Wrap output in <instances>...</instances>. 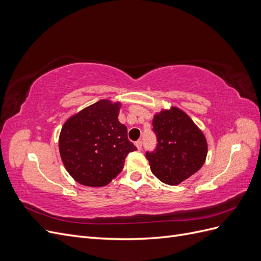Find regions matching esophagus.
I'll return each mask as SVG.
<instances>
[{
    "label": "esophagus",
    "instance_id": "1",
    "mask_svg": "<svg viewBox=\"0 0 261 261\" xmlns=\"http://www.w3.org/2000/svg\"><path fill=\"white\" fill-rule=\"evenodd\" d=\"M135 145H136L137 149H138V150H140L141 148H143V141H141V140H137L136 143H135Z\"/></svg>",
    "mask_w": 261,
    "mask_h": 261
}]
</instances>
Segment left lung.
Segmentation results:
<instances>
[{"mask_svg":"<svg viewBox=\"0 0 261 261\" xmlns=\"http://www.w3.org/2000/svg\"><path fill=\"white\" fill-rule=\"evenodd\" d=\"M156 147L146 152L150 169L163 183L177 185L198 171L206 161L207 140L185 112L173 107L154 115Z\"/></svg>","mask_w":261,"mask_h":261,"instance_id":"8db88e82","label":"left lung"}]
</instances>
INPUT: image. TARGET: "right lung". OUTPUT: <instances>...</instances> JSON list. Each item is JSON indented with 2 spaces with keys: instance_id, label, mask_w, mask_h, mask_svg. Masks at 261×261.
Listing matches in <instances>:
<instances>
[{
  "instance_id": "right-lung-1",
  "label": "right lung",
  "mask_w": 261,
  "mask_h": 261,
  "mask_svg": "<svg viewBox=\"0 0 261 261\" xmlns=\"http://www.w3.org/2000/svg\"><path fill=\"white\" fill-rule=\"evenodd\" d=\"M120 102L100 100L70 116L60 134L59 148L67 172L85 186L108 185L137 149L118 122Z\"/></svg>"
}]
</instances>
